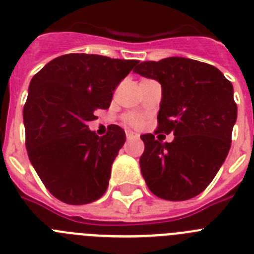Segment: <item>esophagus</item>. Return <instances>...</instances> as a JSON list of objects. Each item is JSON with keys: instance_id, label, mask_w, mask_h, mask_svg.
I'll return each instance as SVG.
<instances>
[{"instance_id": "obj_1", "label": "esophagus", "mask_w": 254, "mask_h": 254, "mask_svg": "<svg viewBox=\"0 0 254 254\" xmlns=\"http://www.w3.org/2000/svg\"><path fill=\"white\" fill-rule=\"evenodd\" d=\"M126 136H127V140H136V138L140 137V136H138V133H134V132H132V131L126 132Z\"/></svg>"}]
</instances>
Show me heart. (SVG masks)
<instances>
[{
    "label": "heart",
    "instance_id": "heart-1",
    "mask_svg": "<svg viewBox=\"0 0 254 254\" xmlns=\"http://www.w3.org/2000/svg\"><path fill=\"white\" fill-rule=\"evenodd\" d=\"M126 122L131 126H140L141 118L138 116H134V114H129V116L126 117Z\"/></svg>",
    "mask_w": 254,
    "mask_h": 254
}]
</instances>
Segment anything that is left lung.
I'll use <instances>...</instances> for the list:
<instances>
[{
	"mask_svg": "<svg viewBox=\"0 0 254 254\" xmlns=\"http://www.w3.org/2000/svg\"><path fill=\"white\" fill-rule=\"evenodd\" d=\"M133 72L161 85L158 131L172 142L141 136L140 168L155 196L186 201L215 178L232 145L238 108L232 82L216 67L185 57L141 62Z\"/></svg>",
	"mask_w": 254,
	"mask_h": 254,
	"instance_id": "1",
	"label": "left lung"
}]
</instances>
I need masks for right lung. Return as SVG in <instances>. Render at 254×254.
Listing matches in <instances>:
<instances>
[{
  "instance_id": "obj_1",
  "label": "right lung",
  "mask_w": 254,
  "mask_h": 254,
  "mask_svg": "<svg viewBox=\"0 0 254 254\" xmlns=\"http://www.w3.org/2000/svg\"><path fill=\"white\" fill-rule=\"evenodd\" d=\"M137 60L69 53L52 60L31 78L24 107L26 150L39 178L68 205L99 199L126 142L120 126L99 137L87 123L109 108L113 91Z\"/></svg>"
}]
</instances>
